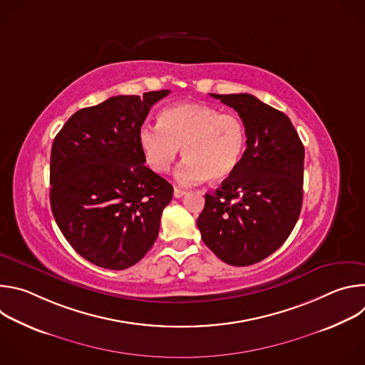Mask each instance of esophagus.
Returning <instances> with one entry per match:
<instances>
[{
    "label": "esophagus",
    "instance_id": "34e87169",
    "mask_svg": "<svg viewBox=\"0 0 365 365\" xmlns=\"http://www.w3.org/2000/svg\"><path fill=\"white\" fill-rule=\"evenodd\" d=\"M187 192L185 190V189H179V187H175V190H173V195H175V197H182V196H185Z\"/></svg>",
    "mask_w": 365,
    "mask_h": 365
}]
</instances>
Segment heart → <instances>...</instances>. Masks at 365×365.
<instances>
[{
	"label": "heart",
	"instance_id": "obj_1",
	"mask_svg": "<svg viewBox=\"0 0 365 365\" xmlns=\"http://www.w3.org/2000/svg\"><path fill=\"white\" fill-rule=\"evenodd\" d=\"M245 127L235 114L199 103H180L166 108L159 124H145L138 141L147 165L158 173L168 172L180 147L186 160L176 172L183 185H195L211 178L228 179L238 168L245 148Z\"/></svg>",
	"mask_w": 365,
	"mask_h": 365
}]
</instances>
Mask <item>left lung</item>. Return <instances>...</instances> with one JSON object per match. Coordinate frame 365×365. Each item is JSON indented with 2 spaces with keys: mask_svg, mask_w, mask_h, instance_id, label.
Segmentation results:
<instances>
[{
  "mask_svg": "<svg viewBox=\"0 0 365 365\" xmlns=\"http://www.w3.org/2000/svg\"><path fill=\"white\" fill-rule=\"evenodd\" d=\"M234 108L247 148L237 170L205 195L197 228L206 247L231 266L273 254L293 231L303 200L304 147L286 114L250 93H211Z\"/></svg>",
  "mask_w": 365,
  "mask_h": 365,
  "instance_id": "8db88e82",
  "label": "left lung"
}]
</instances>
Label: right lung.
Returning <instances> with one entry per match:
<instances>
[{
    "label": "right lung",
    "instance_id": "add662e5",
    "mask_svg": "<svg viewBox=\"0 0 365 365\" xmlns=\"http://www.w3.org/2000/svg\"><path fill=\"white\" fill-rule=\"evenodd\" d=\"M170 91L118 95L75 113L50 154V206L73 250L95 266H134L159 235L173 186L145 168L138 131Z\"/></svg>",
    "mask_w": 365,
    "mask_h": 365
}]
</instances>
